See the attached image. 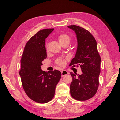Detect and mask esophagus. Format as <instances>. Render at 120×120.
<instances>
[{"label": "esophagus", "instance_id": "esophagus-1", "mask_svg": "<svg viewBox=\"0 0 120 120\" xmlns=\"http://www.w3.org/2000/svg\"><path fill=\"white\" fill-rule=\"evenodd\" d=\"M68 74V72L66 71V70H63L62 71H61V74H62V77H64V76Z\"/></svg>", "mask_w": 120, "mask_h": 120}]
</instances>
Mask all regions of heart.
<instances>
[{
  "label": "heart",
  "instance_id": "1",
  "mask_svg": "<svg viewBox=\"0 0 120 120\" xmlns=\"http://www.w3.org/2000/svg\"><path fill=\"white\" fill-rule=\"evenodd\" d=\"M58 40L62 45H63L64 44H69L71 41V38L68 34L63 33L60 34L58 36ZM57 63L59 65L63 66L65 64V61L62 59H60L57 61Z\"/></svg>",
  "mask_w": 120,
  "mask_h": 120
}]
</instances>
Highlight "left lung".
Listing matches in <instances>:
<instances>
[{"label":"left lung","instance_id":"left-lung-1","mask_svg":"<svg viewBox=\"0 0 120 120\" xmlns=\"http://www.w3.org/2000/svg\"><path fill=\"white\" fill-rule=\"evenodd\" d=\"M68 27L74 31L78 42L75 56L69 66H80L82 70L81 75L76 76L70 73L73 79L70 86V94L75 100L85 101L92 98L98 90L101 57L97 42L89 31L74 25Z\"/></svg>","mask_w":120,"mask_h":120}]
</instances>
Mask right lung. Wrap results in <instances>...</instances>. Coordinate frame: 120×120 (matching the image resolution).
I'll return each instance as SVG.
<instances>
[{"mask_svg":"<svg viewBox=\"0 0 120 120\" xmlns=\"http://www.w3.org/2000/svg\"><path fill=\"white\" fill-rule=\"evenodd\" d=\"M53 28L40 30L27 42L21 59V77L23 88L33 101L47 103L53 98L55 88L61 77L60 71L47 73L41 69L42 63L47 57L45 40Z\"/></svg>","mask_w":120,"mask_h":120,"instance_id":"obj_1","label":"right lung"}]
</instances>
